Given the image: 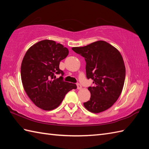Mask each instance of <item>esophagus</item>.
Masks as SVG:
<instances>
[{"instance_id":"obj_1","label":"esophagus","mask_w":149,"mask_h":149,"mask_svg":"<svg viewBox=\"0 0 149 149\" xmlns=\"http://www.w3.org/2000/svg\"><path fill=\"white\" fill-rule=\"evenodd\" d=\"M77 88L78 90H81V89H82V86H81V85L80 84L77 83Z\"/></svg>"}]
</instances>
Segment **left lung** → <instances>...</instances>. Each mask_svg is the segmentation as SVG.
Returning <instances> with one entry per match:
<instances>
[{
  "instance_id": "8db88e82",
  "label": "left lung",
  "mask_w": 149,
  "mask_h": 149,
  "mask_svg": "<svg viewBox=\"0 0 149 149\" xmlns=\"http://www.w3.org/2000/svg\"><path fill=\"white\" fill-rule=\"evenodd\" d=\"M72 49L84 58L86 77L95 84L88 88L91 97L84 106L94 113L109 109L118 100L124 84L125 67L121 54L105 41Z\"/></svg>"
}]
</instances>
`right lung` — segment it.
<instances>
[{"instance_id":"right-lung-1","label":"right lung","mask_w":149,"mask_h":149,"mask_svg":"<svg viewBox=\"0 0 149 149\" xmlns=\"http://www.w3.org/2000/svg\"><path fill=\"white\" fill-rule=\"evenodd\" d=\"M68 49L54 41L45 40L31 46L25 54L21 65L22 84L28 97L43 110L56 108L69 91L76 84L64 81V72L59 63L68 54ZM62 74L55 79V74Z\"/></svg>"}]
</instances>
